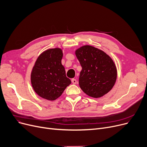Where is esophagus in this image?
I'll use <instances>...</instances> for the list:
<instances>
[{
    "mask_svg": "<svg viewBox=\"0 0 147 147\" xmlns=\"http://www.w3.org/2000/svg\"><path fill=\"white\" fill-rule=\"evenodd\" d=\"M71 81H72V82L74 84H76V82H77V81H76V79H74V78L72 79Z\"/></svg>",
    "mask_w": 147,
    "mask_h": 147,
    "instance_id": "esophagus-1",
    "label": "esophagus"
}]
</instances>
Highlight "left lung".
Returning <instances> with one entry per match:
<instances>
[{
  "label": "left lung",
  "instance_id": "8db88e82",
  "mask_svg": "<svg viewBox=\"0 0 147 147\" xmlns=\"http://www.w3.org/2000/svg\"><path fill=\"white\" fill-rule=\"evenodd\" d=\"M75 54L82 67L79 77L81 90L94 98L108 93L117 80L113 60L103 51L90 45L78 48Z\"/></svg>",
  "mask_w": 147,
  "mask_h": 147
}]
</instances>
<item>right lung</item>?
Wrapping results in <instances>:
<instances>
[{
  "instance_id": "1",
  "label": "right lung",
  "mask_w": 147,
  "mask_h": 147,
  "mask_svg": "<svg viewBox=\"0 0 147 147\" xmlns=\"http://www.w3.org/2000/svg\"><path fill=\"white\" fill-rule=\"evenodd\" d=\"M62 57L60 48L49 49L39 55L33 67L31 73L33 88L44 99L55 100L71 84L61 65Z\"/></svg>"
}]
</instances>
